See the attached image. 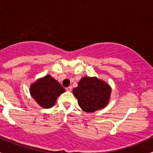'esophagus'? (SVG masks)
<instances>
[{
  "label": "esophagus",
  "mask_w": 153,
  "mask_h": 153,
  "mask_svg": "<svg viewBox=\"0 0 153 153\" xmlns=\"http://www.w3.org/2000/svg\"><path fill=\"white\" fill-rule=\"evenodd\" d=\"M66 89H67V91H69V92H70V91L72 90V86H68V87L66 88Z\"/></svg>",
  "instance_id": "esophagus-1"
}]
</instances>
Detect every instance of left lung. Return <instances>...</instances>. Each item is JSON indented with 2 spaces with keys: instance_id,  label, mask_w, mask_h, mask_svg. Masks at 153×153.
<instances>
[{
  "instance_id": "left-lung-1",
  "label": "left lung",
  "mask_w": 153,
  "mask_h": 153,
  "mask_svg": "<svg viewBox=\"0 0 153 153\" xmlns=\"http://www.w3.org/2000/svg\"><path fill=\"white\" fill-rule=\"evenodd\" d=\"M72 92L78 99V105L84 112H93L108 104L111 88L97 78L84 77Z\"/></svg>"
}]
</instances>
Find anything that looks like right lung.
Masks as SVG:
<instances>
[{
  "label": "right lung",
  "mask_w": 153,
  "mask_h": 153,
  "mask_svg": "<svg viewBox=\"0 0 153 153\" xmlns=\"http://www.w3.org/2000/svg\"><path fill=\"white\" fill-rule=\"evenodd\" d=\"M65 89L50 75H46L34 83L30 87L32 98L43 108H50L55 104L58 97Z\"/></svg>",
  "instance_id": "obj_1"
}]
</instances>
